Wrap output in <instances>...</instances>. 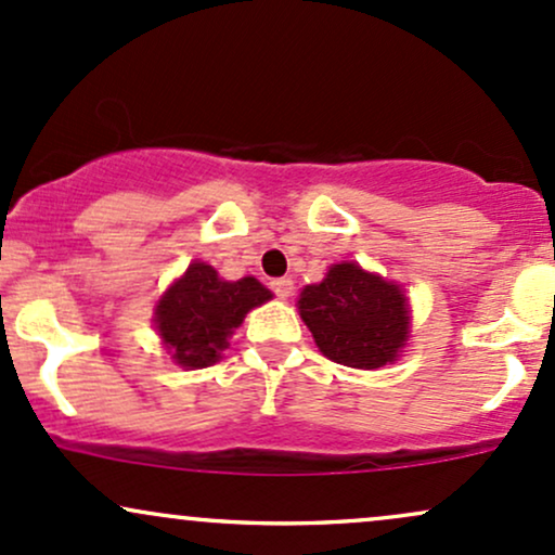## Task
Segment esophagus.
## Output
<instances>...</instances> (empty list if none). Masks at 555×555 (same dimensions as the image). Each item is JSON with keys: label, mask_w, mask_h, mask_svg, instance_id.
Instances as JSON below:
<instances>
[{"label": "esophagus", "mask_w": 555, "mask_h": 555, "mask_svg": "<svg viewBox=\"0 0 555 555\" xmlns=\"http://www.w3.org/2000/svg\"><path fill=\"white\" fill-rule=\"evenodd\" d=\"M271 289H273V295L276 297H282V299H286V297H292V292H295V282H292V279H273L271 282Z\"/></svg>", "instance_id": "1"}]
</instances>
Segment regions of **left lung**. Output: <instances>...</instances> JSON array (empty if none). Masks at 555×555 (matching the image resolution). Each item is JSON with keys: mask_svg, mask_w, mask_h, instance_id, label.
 Listing matches in <instances>:
<instances>
[{"mask_svg": "<svg viewBox=\"0 0 555 555\" xmlns=\"http://www.w3.org/2000/svg\"><path fill=\"white\" fill-rule=\"evenodd\" d=\"M297 310L328 360L360 371L397 360L410 336L401 286L347 260L331 266L321 284L305 286Z\"/></svg>", "mask_w": 555, "mask_h": 555, "instance_id": "left-lung-1", "label": "left lung"}]
</instances>
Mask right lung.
<instances>
[{
  "instance_id": "right-lung-1",
  "label": "right lung",
  "mask_w": 555,
  "mask_h": 555,
  "mask_svg": "<svg viewBox=\"0 0 555 555\" xmlns=\"http://www.w3.org/2000/svg\"><path fill=\"white\" fill-rule=\"evenodd\" d=\"M271 297L258 279L224 282L214 266L193 260L158 299L154 323L171 360L195 371L214 365L245 315Z\"/></svg>"
}]
</instances>
